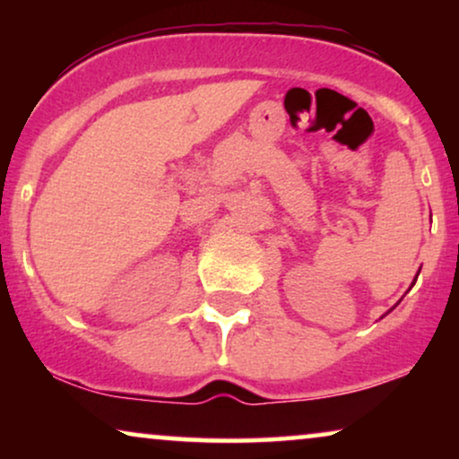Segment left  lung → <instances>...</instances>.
<instances>
[{
    "mask_svg": "<svg viewBox=\"0 0 459 459\" xmlns=\"http://www.w3.org/2000/svg\"><path fill=\"white\" fill-rule=\"evenodd\" d=\"M418 273H420V272H418ZM416 280H418V278H416ZM413 284H416V281H413ZM386 313H388V311H386ZM386 313H385V316H386Z\"/></svg>",
    "mask_w": 459,
    "mask_h": 459,
    "instance_id": "left-lung-1",
    "label": "left lung"
}]
</instances>
